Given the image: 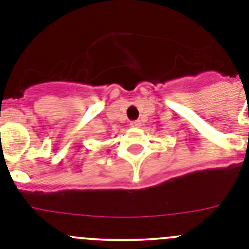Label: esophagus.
<instances>
[{
	"label": "esophagus",
	"instance_id": "esophagus-1",
	"mask_svg": "<svg viewBox=\"0 0 249 249\" xmlns=\"http://www.w3.org/2000/svg\"><path fill=\"white\" fill-rule=\"evenodd\" d=\"M129 126L136 127V128H137V127H141V121H132V122L129 123Z\"/></svg>",
	"mask_w": 249,
	"mask_h": 249
}]
</instances>
